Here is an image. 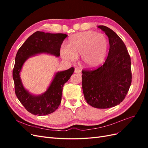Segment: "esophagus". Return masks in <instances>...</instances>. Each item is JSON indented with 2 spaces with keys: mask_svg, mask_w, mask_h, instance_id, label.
Here are the masks:
<instances>
[{
  "mask_svg": "<svg viewBox=\"0 0 148 148\" xmlns=\"http://www.w3.org/2000/svg\"><path fill=\"white\" fill-rule=\"evenodd\" d=\"M75 73H79L80 74L81 73V70H80L78 68H75Z\"/></svg>",
  "mask_w": 148,
  "mask_h": 148,
  "instance_id": "34e87169",
  "label": "esophagus"
}]
</instances>
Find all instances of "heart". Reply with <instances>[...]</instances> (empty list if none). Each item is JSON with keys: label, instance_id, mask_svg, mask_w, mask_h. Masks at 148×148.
I'll list each match as a JSON object with an SVG mask.
<instances>
[{"label": "heart", "instance_id": "1", "mask_svg": "<svg viewBox=\"0 0 148 148\" xmlns=\"http://www.w3.org/2000/svg\"><path fill=\"white\" fill-rule=\"evenodd\" d=\"M107 49L108 40L106 35L87 31L71 36L66 46H62L60 52L62 57L69 61L75 60L81 54L83 65L95 68L104 61Z\"/></svg>", "mask_w": 148, "mask_h": 148}]
</instances>
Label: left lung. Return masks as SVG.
<instances>
[{
    "instance_id": "left-lung-1",
    "label": "left lung",
    "mask_w": 148,
    "mask_h": 148,
    "mask_svg": "<svg viewBox=\"0 0 148 148\" xmlns=\"http://www.w3.org/2000/svg\"><path fill=\"white\" fill-rule=\"evenodd\" d=\"M109 38V51L104 64L96 70L82 71V88L88 104L98 109L119 105L132 83L131 59L126 46L113 30L97 26Z\"/></svg>"
}]
</instances>
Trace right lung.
I'll list each match as a JSON object with an SVG mask.
<instances>
[{"label":"right lung","mask_w":148,"mask_h":148,"mask_svg":"<svg viewBox=\"0 0 148 148\" xmlns=\"http://www.w3.org/2000/svg\"><path fill=\"white\" fill-rule=\"evenodd\" d=\"M67 35L36 31L26 40L18 51L15 57L13 79L16 96L29 112L39 116L50 114L59 107L64 84L74 72V68L57 72L46 91L40 95H34L26 90L20 78V71L25 62L29 57L39 53L60 56V49Z\"/></svg>","instance_id":"right-lung-1"}]
</instances>
